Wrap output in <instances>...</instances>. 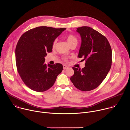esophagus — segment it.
<instances>
[{"label":"esophagus","instance_id":"obj_1","mask_svg":"<svg viewBox=\"0 0 130 130\" xmlns=\"http://www.w3.org/2000/svg\"><path fill=\"white\" fill-rule=\"evenodd\" d=\"M68 68V66H67V65H65V64L63 65V69H67V68Z\"/></svg>","mask_w":130,"mask_h":130}]
</instances>
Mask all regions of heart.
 <instances>
[{"mask_svg": "<svg viewBox=\"0 0 130 130\" xmlns=\"http://www.w3.org/2000/svg\"><path fill=\"white\" fill-rule=\"evenodd\" d=\"M66 40L67 42L68 43L69 45L70 46L71 44L75 43H78V40L77 39L76 37L75 36H74L72 34H69L66 36ZM57 40H55L53 41L52 44V47L53 48H54L55 47V46H56L57 44Z\"/></svg>", "mask_w": 130, "mask_h": 130, "instance_id": "1", "label": "heart"}]
</instances>
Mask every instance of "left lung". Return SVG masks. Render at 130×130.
<instances>
[{
	"label": "left lung",
	"instance_id": "left-lung-1",
	"mask_svg": "<svg viewBox=\"0 0 130 130\" xmlns=\"http://www.w3.org/2000/svg\"><path fill=\"white\" fill-rule=\"evenodd\" d=\"M81 37L78 57L85 60L82 69L72 67L70 80L77 88L87 91L98 87L105 79L112 65V49L105 37L90 27L77 28Z\"/></svg>",
	"mask_w": 130,
	"mask_h": 130
}]
</instances>
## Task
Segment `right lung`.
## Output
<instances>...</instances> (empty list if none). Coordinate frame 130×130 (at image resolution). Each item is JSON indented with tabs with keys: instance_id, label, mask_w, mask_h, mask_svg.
<instances>
[{
	"instance_id": "obj_1",
	"label": "right lung",
	"mask_w": 130,
	"mask_h": 130,
	"mask_svg": "<svg viewBox=\"0 0 130 130\" xmlns=\"http://www.w3.org/2000/svg\"><path fill=\"white\" fill-rule=\"evenodd\" d=\"M66 28L41 26L25 32L15 49L17 71L24 83L35 91L43 92L51 87L62 72L60 63H45V57L52 50L54 40Z\"/></svg>"
}]
</instances>
